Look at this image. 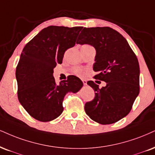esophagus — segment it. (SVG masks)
<instances>
[{"label": "esophagus", "instance_id": "esophagus-1", "mask_svg": "<svg viewBox=\"0 0 155 155\" xmlns=\"http://www.w3.org/2000/svg\"><path fill=\"white\" fill-rule=\"evenodd\" d=\"M82 81H83L84 85H87V81H86V80H82Z\"/></svg>", "mask_w": 155, "mask_h": 155}]
</instances>
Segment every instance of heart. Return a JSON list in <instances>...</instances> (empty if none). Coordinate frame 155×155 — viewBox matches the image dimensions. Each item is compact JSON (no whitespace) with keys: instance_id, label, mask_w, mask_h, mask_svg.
<instances>
[{"instance_id":"b5f03b06","label":"heart","mask_w":155,"mask_h":155,"mask_svg":"<svg viewBox=\"0 0 155 155\" xmlns=\"http://www.w3.org/2000/svg\"><path fill=\"white\" fill-rule=\"evenodd\" d=\"M83 46H88V45H85ZM74 73H75L76 74H78V75H82V74H83V71L81 70V69L77 68V69H75V70H74Z\"/></svg>"}]
</instances>
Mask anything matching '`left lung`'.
Instances as JSON below:
<instances>
[{
	"label": "left lung",
	"mask_w": 155,
	"mask_h": 155,
	"mask_svg": "<svg viewBox=\"0 0 155 155\" xmlns=\"http://www.w3.org/2000/svg\"><path fill=\"white\" fill-rule=\"evenodd\" d=\"M77 44L90 45L96 50L93 70L95 79L106 83L99 88L87 81L95 91V98L87 102L85 110L101 124L117 122L129 114L139 93V64L127 39L110 27L84 28Z\"/></svg>",
	"instance_id": "obj_1"
}]
</instances>
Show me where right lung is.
Segmentation results:
<instances>
[{
  "label": "right lung",
  "instance_id": "1",
  "mask_svg": "<svg viewBox=\"0 0 155 155\" xmlns=\"http://www.w3.org/2000/svg\"><path fill=\"white\" fill-rule=\"evenodd\" d=\"M82 26H50L26 44L16 67L18 98L24 109L39 121H50L63 111L62 102L69 92L77 93L83 83L70 75L59 85L53 77L67 49L74 47Z\"/></svg>",
  "mask_w": 155,
  "mask_h": 155
}]
</instances>
